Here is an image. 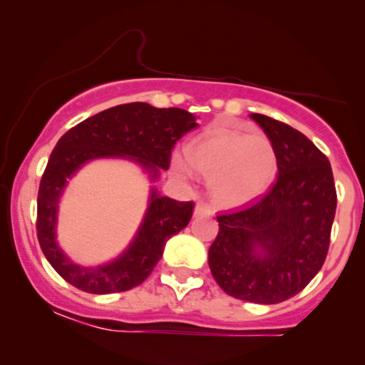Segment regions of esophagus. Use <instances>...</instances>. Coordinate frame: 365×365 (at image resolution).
Instances as JSON below:
<instances>
[{"label": "esophagus", "mask_w": 365, "mask_h": 365, "mask_svg": "<svg viewBox=\"0 0 365 365\" xmlns=\"http://www.w3.org/2000/svg\"><path fill=\"white\" fill-rule=\"evenodd\" d=\"M212 207L206 202H197L195 204V216H211Z\"/></svg>", "instance_id": "1"}]
</instances>
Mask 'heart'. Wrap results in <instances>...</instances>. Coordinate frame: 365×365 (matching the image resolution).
<instances>
[{
  "mask_svg": "<svg viewBox=\"0 0 365 365\" xmlns=\"http://www.w3.org/2000/svg\"><path fill=\"white\" fill-rule=\"evenodd\" d=\"M188 163L212 180V195L221 206H242L262 195L278 171L276 149L261 132L212 128L188 148ZM180 175L188 173L182 158L173 159Z\"/></svg>",
  "mask_w": 365,
  "mask_h": 365,
  "instance_id": "b5f03b06",
  "label": "heart"
}]
</instances>
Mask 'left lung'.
I'll use <instances>...</instances> for the list:
<instances>
[{
	"label": "left lung",
	"instance_id": "obj_1",
	"mask_svg": "<svg viewBox=\"0 0 365 365\" xmlns=\"http://www.w3.org/2000/svg\"><path fill=\"white\" fill-rule=\"evenodd\" d=\"M250 118L273 142L278 177L247 206L216 216L209 267L228 295L279 304L302 292L326 261L336 188L328 158L302 132L259 113Z\"/></svg>",
	"mask_w": 365,
	"mask_h": 365
}]
</instances>
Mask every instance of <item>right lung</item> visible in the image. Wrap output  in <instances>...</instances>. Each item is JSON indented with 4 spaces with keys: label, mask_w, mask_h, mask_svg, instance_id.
Masks as SVG:
<instances>
[{
    "label": "right lung",
    "mask_w": 365,
    "mask_h": 365,
    "mask_svg": "<svg viewBox=\"0 0 365 365\" xmlns=\"http://www.w3.org/2000/svg\"><path fill=\"white\" fill-rule=\"evenodd\" d=\"M195 116L180 108H154L128 103L104 110L70 128L49 156L37 194V240L65 282L87 293L127 292L153 273L170 237L188 225L194 202H180L153 190L150 206L135 240L115 262L81 267L70 262L56 245L58 200L66 180L83 163L106 156H132L158 177L168 170L177 140L195 128Z\"/></svg>",
    "instance_id": "right-lung-1"
}]
</instances>
